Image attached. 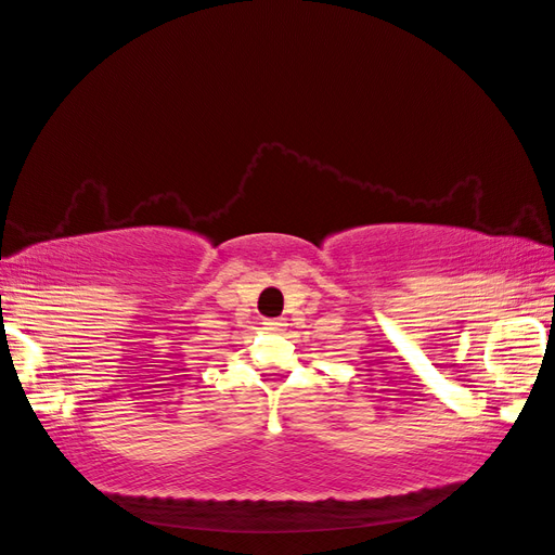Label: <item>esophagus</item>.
I'll use <instances>...</instances> for the list:
<instances>
[{"label":"esophagus","instance_id":"34e87169","mask_svg":"<svg viewBox=\"0 0 555 555\" xmlns=\"http://www.w3.org/2000/svg\"><path fill=\"white\" fill-rule=\"evenodd\" d=\"M264 324V328H267V332H284V326H286V322L284 320H264L262 322Z\"/></svg>","mask_w":555,"mask_h":555}]
</instances>
